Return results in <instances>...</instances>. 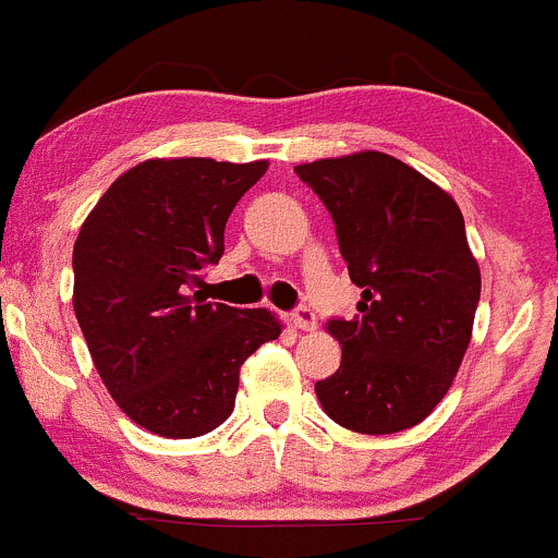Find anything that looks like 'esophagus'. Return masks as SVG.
<instances>
[{
    "mask_svg": "<svg viewBox=\"0 0 558 558\" xmlns=\"http://www.w3.org/2000/svg\"><path fill=\"white\" fill-rule=\"evenodd\" d=\"M291 322H294L296 330H316V314L311 308H305V305L291 314Z\"/></svg>",
    "mask_w": 558,
    "mask_h": 558,
    "instance_id": "34e87169",
    "label": "esophagus"
}]
</instances>
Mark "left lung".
Listing matches in <instances>:
<instances>
[{
    "label": "left lung",
    "mask_w": 558,
    "mask_h": 558,
    "mask_svg": "<svg viewBox=\"0 0 558 558\" xmlns=\"http://www.w3.org/2000/svg\"><path fill=\"white\" fill-rule=\"evenodd\" d=\"M332 215L355 319H330L341 366L316 383L336 424L393 435L440 404L465 357L482 275L454 197L383 150L296 165Z\"/></svg>",
    "instance_id": "8db88e82"
}]
</instances>
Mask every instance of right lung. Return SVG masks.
<instances>
[{
	"mask_svg": "<svg viewBox=\"0 0 558 558\" xmlns=\"http://www.w3.org/2000/svg\"><path fill=\"white\" fill-rule=\"evenodd\" d=\"M269 161L145 159L114 179L74 244V314L118 408L159 437H201L233 413L239 368L283 330L267 308L192 294L226 222Z\"/></svg>",
	"mask_w": 558,
	"mask_h": 558,
	"instance_id": "add662e5",
	"label": "right lung"
}]
</instances>
